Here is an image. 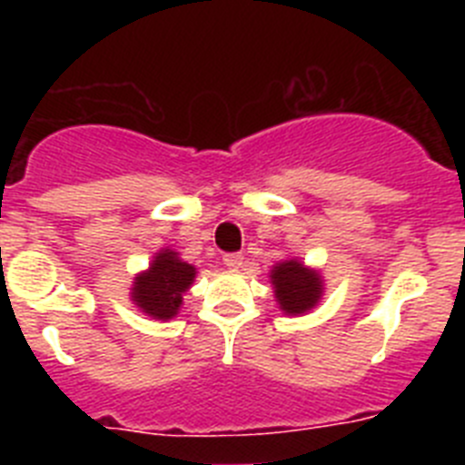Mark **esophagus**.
Listing matches in <instances>:
<instances>
[{"mask_svg": "<svg viewBox=\"0 0 465 465\" xmlns=\"http://www.w3.org/2000/svg\"><path fill=\"white\" fill-rule=\"evenodd\" d=\"M242 262H244V256H242V253H225L223 256V265L228 270H240Z\"/></svg>", "mask_w": 465, "mask_h": 465, "instance_id": "obj_1", "label": "esophagus"}]
</instances>
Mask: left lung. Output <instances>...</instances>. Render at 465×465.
<instances>
[{
    "mask_svg": "<svg viewBox=\"0 0 465 465\" xmlns=\"http://www.w3.org/2000/svg\"><path fill=\"white\" fill-rule=\"evenodd\" d=\"M274 298L283 314L300 316L314 310L322 302L323 277L316 268H310L298 258L274 262L270 270Z\"/></svg>",
    "mask_w": 465,
    "mask_h": 465,
    "instance_id": "1",
    "label": "left lung"
}]
</instances>
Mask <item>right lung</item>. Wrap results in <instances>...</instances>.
<instances>
[{
    "instance_id": "1",
    "label": "right lung",
    "mask_w": 465,
    "mask_h": 465,
    "mask_svg": "<svg viewBox=\"0 0 465 465\" xmlns=\"http://www.w3.org/2000/svg\"><path fill=\"white\" fill-rule=\"evenodd\" d=\"M197 268L172 249H160L149 268L134 277L130 300L155 322H170L183 305V293L193 286Z\"/></svg>"
}]
</instances>
